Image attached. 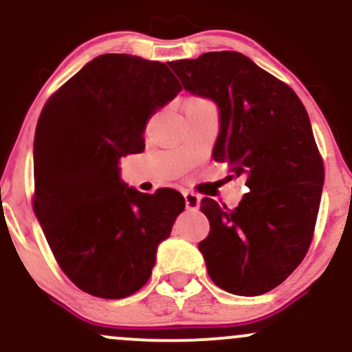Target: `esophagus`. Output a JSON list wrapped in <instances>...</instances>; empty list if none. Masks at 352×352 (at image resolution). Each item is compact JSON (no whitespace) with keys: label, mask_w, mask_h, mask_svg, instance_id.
I'll return each instance as SVG.
<instances>
[{"label":"esophagus","mask_w":352,"mask_h":352,"mask_svg":"<svg viewBox=\"0 0 352 352\" xmlns=\"http://www.w3.org/2000/svg\"><path fill=\"white\" fill-rule=\"evenodd\" d=\"M185 197V207L187 210H199L200 207V197L193 192H184Z\"/></svg>","instance_id":"34e87169"}]
</instances>
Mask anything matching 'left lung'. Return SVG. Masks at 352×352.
<instances>
[{
  "mask_svg": "<svg viewBox=\"0 0 352 352\" xmlns=\"http://www.w3.org/2000/svg\"><path fill=\"white\" fill-rule=\"evenodd\" d=\"M190 94L217 104L213 160L250 188L235 210L201 199L210 233L199 243L208 276L238 296L281 285L313 238L324 167L308 112L294 91L236 51L168 63Z\"/></svg>",
  "mask_w": 352,
  "mask_h": 352,
  "instance_id": "left-lung-1",
  "label": "left lung"
}]
</instances>
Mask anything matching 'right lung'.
<instances>
[{
  "label": "right lung",
  "instance_id": "obj_1",
  "mask_svg": "<svg viewBox=\"0 0 352 352\" xmlns=\"http://www.w3.org/2000/svg\"><path fill=\"white\" fill-rule=\"evenodd\" d=\"M182 91L159 60L102 54L44 106L34 134V213L66 276L92 296L119 300L147 283L157 248L185 199L142 193L119 160L145 148L148 119Z\"/></svg>",
  "mask_w": 352,
  "mask_h": 352
}]
</instances>
